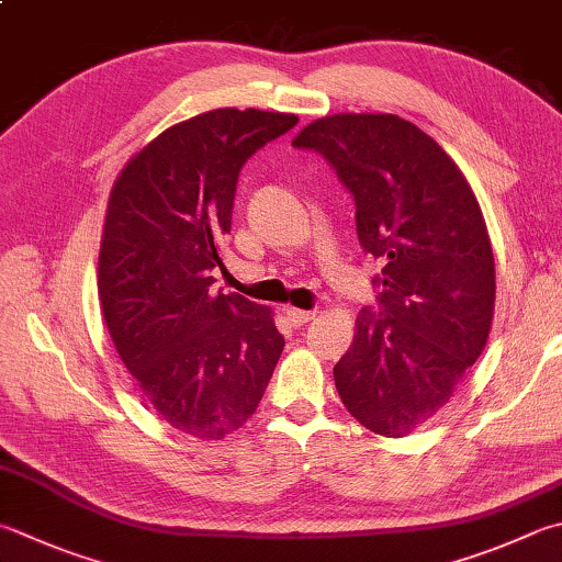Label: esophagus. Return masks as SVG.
<instances>
[{
	"label": "esophagus",
	"mask_w": 562,
	"mask_h": 562,
	"mask_svg": "<svg viewBox=\"0 0 562 562\" xmlns=\"http://www.w3.org/2000/svg\"><path fill=\"white\" fill-rule=\"evenodd\" d=\"M283 313H285V317H289V323H291L293 327H301V325H305V323H311L313 317H315V313L301 311V308H283Z\"/></svg>",
	"instance_id": "34e87169"
}]
</instances>
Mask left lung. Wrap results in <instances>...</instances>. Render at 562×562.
Here are the masks:
<instances>
[{
    "label": "left lung",
    "mask_w": 562,
    "mask_h": 562,
    "mask_svg": "<svg viewBox=\"0 0 562 562\" xmlns=\"http://www.w3.org/2000/svg\"><path fill=\"white\" fill-rule=\"evenodd\" d=\"M355 198L359 245L384 261L379 308L357 315L335 364L345 408L376 436L404 438L448 404L477 362L494 315V254L458 164L396 114H333L303 126Z\"/></svg>",
    "instance_id": "8db88e82"
}]
</instances>
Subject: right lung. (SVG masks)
<instances>
[{
    "mask_svg": "<svg viewBox=\"0 0 562 562\" xmlns=\"http://www.w3.org/2000/svg\"><path fill=\"white\" fill-rule=\"evenodd\" d=\"M299 116L213 110L168 126L110 193L98 293L104 323L149 408L220 440L257 411L283 352L267 305L215 293L241 166Z\"/></svg>",
    "mask_w": 562,
    "mask_h": 562,
    "instance_id": "1",
    "label": "right lung"
}]
</instances>
